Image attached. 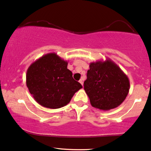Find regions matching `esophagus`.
Returning <instances> with one entry per match:
<instances>
[{
    "label": "esophagus",
    "instance_id": "1",
    "mask_svg": "<svg viewBox=\"0 0 151 151\" xmlns=\"http://www.w3.org/2000/svg\"><path fill=\"white\" fill-rule=\"evenodd\" d=\"M79 83H81V84L82 85H83V80H80Z\"/></svg>",
    "mask_w": 151,
    "mask_h": 151
}]
</instances>
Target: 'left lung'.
<instances>
[{"instance_id": "1", "label": "left lung", "mask_w": 151, "mask_h": 151, "mask_svg": "<svg viewBox=\"0 0 151 151\" xmlns=\"http://www.w3.org/2000/svg\"><path fill=\"white\" fill-rule=\"evenodd\" d=\"M129 81L110 59L91 62L84 82V90L93 107L103 111L118 107L127 97Z\"/></svg>"}]
</instances>
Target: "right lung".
Instances as JSON below:
<instances>
[{
  "label": "right lung",
  "mask_w": 151,
  "mask_h": 151,
  "mask_svg": "<svg viewBox=\"0 0 151 151\" xmlns=\"http://www.w3.org/2000/svg\"><path fill=\"white\" fill-rule=\"evenodd\" d=\"M68 62L56 53H48L32 63L27 71V86L42 106L59 109L69 103L83 86L73 78Z\"/></svg>",
  "instance_id": "1"
}]
</instances>
